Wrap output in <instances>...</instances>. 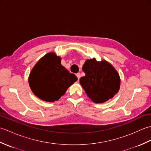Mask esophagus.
I'll use <instances>...</instances> for the list:
<instances>
[{
    "label": "esophagus",
    "mask_w": 151,
    "mask_h": 151,
    "mask_svg": "<svg viewBox=\"0 0 151 151\" xmlns=\"http://www.w3.org/2000/svg\"><path fill=\"white\" fill-rule=\"evenodd\" d=\"M76 76H77V78H78V81H79V79H80V78H81V73H77V74H76Z\"/></svg>",
    "instance_id": "obj_1"
}]
</instances>
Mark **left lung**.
I'll return each mask as SVG.
<instances>
[{
  "label": "left lung",
  "mask_w": 151,
  "mask_h": 151,
  "mask_svg": "<svg viewBox=\"0 0 151 151\" xmlns=\"http://www.w3.org/2000/svg\"><path fill=\"white\" fill-rule=\"evenodd\" d=\"M82 70L86 75L81 78L80 83L88 97L95 103L106 102L119 90V75L107 61L99 62L95 58L86 60Z\"/></svg>",
  "instance_id": "left-lung-1"
}]
</instances>
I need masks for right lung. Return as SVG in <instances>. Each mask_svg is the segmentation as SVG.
<instances>
[{
	"label": "right lung",
	"instance_id": "obj_1",
	"mask_svg": "<svg viewBox=\"0 0 151 151\" xmlns=\"http://www.w3.org/2000/svg\"><path fill=\"white\" fill-rule=\"evenodd\" d=\"M61 58L49 52L36 63L28 76L33 93L41 100L52 102L65 93L78 78L61 64Z\"/></svg>",
	"mask_w": 151,
	"mask_h": 151
}]
</instances>
